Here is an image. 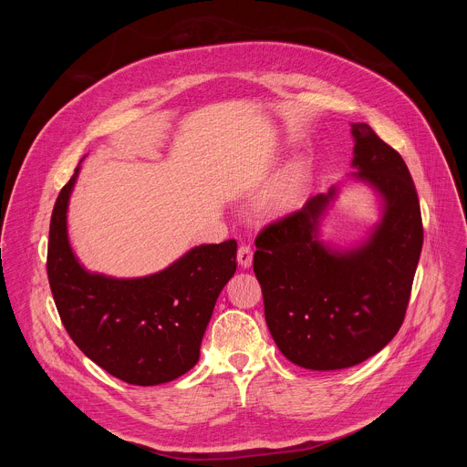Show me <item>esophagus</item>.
Instances as JSON below:
<instances>
[{
	"mask_svg": "<svg viewBox=\"0 0 467 467\" xmlns=\"http://www.w3.org/2000/svg\"><path fill=\"white\" fill-rule=\"evenodd\" d=\"M236 256H238V264L242 265V268H249V265L253 264V251L249 245H240Z\"/></svg>",
	"mask_w": 467,
	"mask_h": 467,
	"instance_id": "esophagus-1",
	"label": "esophagus"
}]
</instances>
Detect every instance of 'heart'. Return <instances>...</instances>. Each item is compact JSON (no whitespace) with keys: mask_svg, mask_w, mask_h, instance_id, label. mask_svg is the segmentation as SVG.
I'll return each instance as SVG.
<instances>
[{"mask_svg":"<svg viewBox=\"0 0 467 467\" xmlns=\"http://www.w3.org/2000/svg\"><path fill=\"white\" fill-rule=\"evenodd\" d=\"M303 181L305 166L297 162L279 179V182L272 188L268 197H265V209H268V213L275 216L292 213L299 205Z\"/></svg>","mask_w":467,"mask_h":467,"instance_id":"heart-1","label":"heart"}]
</instances>
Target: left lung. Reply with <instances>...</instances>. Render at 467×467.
<instances>
[{
	"instance_id": "left-lung-1",
	"label": "left lung",
	"mask_w": 467,
	"mask_h": 467,
	"mask_svg": "<svg viewBox=\"0 0 467 467\" xmlns=\"http://www.w3.org/2000/svg\"><path fill=\"white\" fill-rule=\"evenodd\" d=\"M351 177L380 197L382 216L353 249L319 240V222L338 188L310 197L301 211L264 227L253 270L264 316L294 364L330 371L379 353L403 325L423 245L420 199L410 171L368 123H353Z\"/></svg>"
}]
</instances>
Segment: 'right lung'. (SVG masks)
Listing matches in <instances>:
<instances>
[{
	"label": "right lung",
	"mask_w": 467,
	"mask_h": 467,
	"mask_svg": "<svg viewBox=\"0 0 467 467\" xmlns=\"http://www.w3.org/2000/svg\"><path fill=\"white\" fill-rule=\"evenodd\" d=\"M78 175L79 166L60 190L49 223L47 279L62 325L112 377L137 386L170 382L199 360L216 299L236 272V240L197 245L139 279L90 274L66 227Z\"/></svg>",
	"instance_id": "add662e5"
}]
</instances>
